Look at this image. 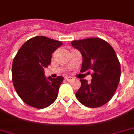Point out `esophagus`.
Returning a JSON list of instances; mask_svg holds the SVG:
<instances>
[{
	"mask_svg": "<svg viewBox=\"0 0 134 134\" xmlns=\"http://www.w3.org/2000/svg\"><path fill=\"white\" fill-rule=\"evenodd\" d=\"M65 79L67 81H73L74 79L73 77H71V76H65Z\"/></svg>",
	"mask_w": 134,
	"mask_h": 134,
	"instance_id": "1",
	"label": "esophagus"
}]
</instances>
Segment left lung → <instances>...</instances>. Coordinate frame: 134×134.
Masks as SVG:
<instances>
[{"label": "left lung", "mask_w": 134, "mask_h": 134, "mask_svg": "<svg viewBox=\"0 0 134 134\" xmlns=\"http://www.w3.org/2000/svg\"><path fill=\"white\" fill-rule=\"evenodd\" d=\"M83 57L81 72L93 71L91 83L81 79V86L76 97L87 107L97 108L110 100L120 79V64L114 49L100 38H88L71 42Z\"/></svg>", "instance_id": "1"}]
</instances>
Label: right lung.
<instances>
[{
	"instance_id": "add662e5",
	"label": "right lung",
	"mask_w": 134,
	"mask_h": 134,
	"mask_svg": "<svg viewBox=\"0 0 134 134\" xmlns=\"http://www.w3.org/2000/svg\"><path fill=\"white\" fill-rule=\"evenodd\" d=\"M63 45L44 36L34 37L20 48L12 63V82L18 95L26 104L37 108L48 107L55 101L63 76L45 77L44 68L52 53Z\"/></svg>"
}]
</instances>
